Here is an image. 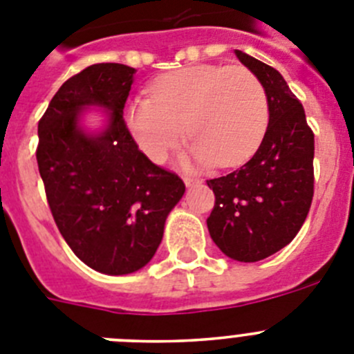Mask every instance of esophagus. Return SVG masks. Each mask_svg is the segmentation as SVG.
<instances>
[{
	"label": "esophagus",
	"instance_id": "34e87169",
	"mask_svg": "<svg viewBox=\"0 0 354 354\" xmlns=\"http://www.w3.org/2000/svg\"><path fill=\"white\" fill-rule=\"evenodd\" d=\"M184 184H186L187 187H193L196 186V184H200V180L195 179V177H184Z\"/></svg>",
	"mask_w": 354,
	"mask_h": 354
}]
</instances>
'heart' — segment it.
<instances>
[{"instance_id":"b5f03b06","label":"heart","mask_w":354,"mask_h":354,"mask_svg":"<svg viewBox=\"0 0 354 354\" xmlns=\"http://www.w3.org/2000/svg\"><path fill=\"white\" fill-rule=\"evenodd\" d=\"M268 95L252 71L196 65L159 77L150 99L126 106V126L143 154L167 159L184 134L193 142L184 161L236 167L253 154L268 127Z\"/></svg>"}]
</instances>
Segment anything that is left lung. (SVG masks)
Segmentation results:
<instances>
[{
    "label": "left lung",
    "instance_id": "obj_1",
    "mask_svg": "<svg viewBox=\"0 0 354 354\" xmlns=\"http://www.w3.org/2000/svg\"><path fill=\"white\" fill-rule=\"evenodd\" d=\"M234 53L264 86L270 122L248 162L207 180L216 196L207 228L227 257L257 262L289 245L310 211L314 133L282 74L239 49Z\"/></svg>",
    "mask_w": 354,
    "mask_h": 354
}]
</instances>
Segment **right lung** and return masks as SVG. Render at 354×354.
Returning <instances> with one entry per match:
<instances>
[{
    "label": "right lung",
    "instance_id": "add662e5",
    "mask_svg": "<svg viewBox=\"0 0 354 354\" xmlns=\"http://www.w3.org/2000/svg\"><path fill=\"white\" fill-rule=\"evenodd\" d=\"M136 68L95 64L65 81L39 122L40 177L58 230L92 270L129 274L152 261L186 186L156 167L127 131ZM90 109L103 124L86 126Z\"/></svg>",
    "mask_w": 354,
    "mask_h": 354
}]
</instances>
